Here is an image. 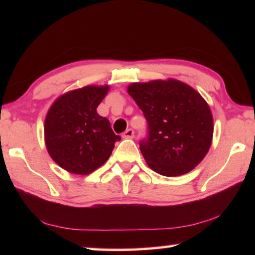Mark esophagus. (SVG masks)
Listing matches in <instances>:
<instances>
[{"mask_svg":"<svg viewBox=\"0 0 255 255\" xmlns=\"http://www.w3.org/2000/svg\"><path fill=\"white\" fill-rule=\"evenodd\" d=\"M123 137L124 138H127V139H131V138L133 137V130H132V129H128V130L125 131L123 133Z\"/></svg>","mask_w":255,"mask_h":255,"instance_id":"1","label":"esophagus"}]
</instances>
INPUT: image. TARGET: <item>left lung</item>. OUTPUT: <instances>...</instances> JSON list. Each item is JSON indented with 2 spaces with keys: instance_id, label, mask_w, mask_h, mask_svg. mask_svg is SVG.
<instances>
[{
  "instance_id": "left-lung-1",
  "label": "left lung",
  "mask_w": 255,
  "mask_h": 255,
  "mask_svg": "<svg viewBox=\"0 0 255 255\" xmlns=\"http://www.w3.org/2000/svg\"><path fill=\"white\" fill-rule=\"evenodd\" d=\"M127 91L148 123V137L139 148L150 169L165 176L195 169L214 133L213 115L200 93L174 79L131 83Z\"/></svg>"
}]
</instances>
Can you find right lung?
I'll use <instances>...</instances> for the list:
<instances>
[{
  "mask_svg": "<svg viewBox=\"0 0 255 255\" xmlns=\"http://www.w3.org/2000/svg\"><path fill=\"white\" fill-rule=\"evenodd\" d=\"M109 89V85H88L72 90L56 99L47 112V150L70 173H92L108 161L115 143L122 139L112 131L109 120L97 112Z\"/></svg>",
  "mask_w": 255,
  "mask_h": 255,
  "instance_id": "add662e5",
  "label": "right lung"
}]
</instances>
